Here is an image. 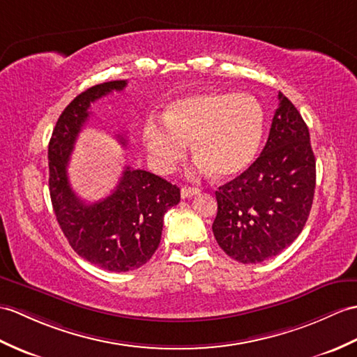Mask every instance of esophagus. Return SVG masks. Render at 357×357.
<instances>
[{
	"label": "esophagus",
	"instance_id": "34e87169",
	"mask_svg": "<svg viewBox=\"0 0 357 357\" xmlns=\"http://www.w3.org/2000/svg\"><path fill=\"white\" fill-rule=\"evenodd\" d=\"M201 193V190H199L197 187H182L181 188V197L182 199H187V197H192V196H196Z\"/></svg>",
	"mask_w": 357,
	"mask_h": 357
}]
</instances>
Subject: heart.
Returning a JSON list of instances; mask_svg holds the SVG:
<instances>
[{"mask_svg": "<svg viewBox=\"0 0 357 357\" xmlns=\"http://www.w3.org/2000/svg\"><path fill=\"white\" fill-rule=\"evenodd\" d=\"M264 135L260 102L248 94L210 91L179 98L165 119H147L143 141L153 169L170 173L185 158L188 143L197 156L192 175L228 179L254 162Z\"/></svg>", "mask_w": 357, "mask_h": 357, "instance_id": "heart-1", "label": "heart"}]
</instances>
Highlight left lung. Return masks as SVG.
Listing matches in <instances>:
<instances>
[{
	"label": "left lung",
	"mask_w": 357,
	"mask_h": 357,
	"mask_svg": "<svg viewBox=\"0 0 357 357\" xmlns=\"http://www.w3.org/2000/svg\"><path fill=\"white\" fill-rule=\"evenodd\" d=\"M263 152L236 179L216 192L213 233L231 259L255 264L291 245L310 214L317 161L307 124L289 98L278 93Z\"/></svg>",
	"instance_id": "1"
}]
</instances>
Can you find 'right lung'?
I'll use <instances>...</instances> for the list:
<instances>
[{
  "label": "right lung",
  "mask_w": 357,
  "mask_h": 357,
  "mask_svg": "<svg viewBox=\"0 0 357 357\" xmlns=\"http://www.w3.org/2000/svg\"><path fill=\"white\" fill-rule=\"evenodd\" d=\"M126 86L128 80H112L79 94L61 114L48 144V185L57 223L82 259L111 272H128L151 260L161 242L164 214L181 201L179 187L130 167L102 201L86 204L73 192L66 167L91 103ZM119 141L126 146L123 135Z\"/></svg>",
  "instance_id": "add662e5"
}]
</instances>
